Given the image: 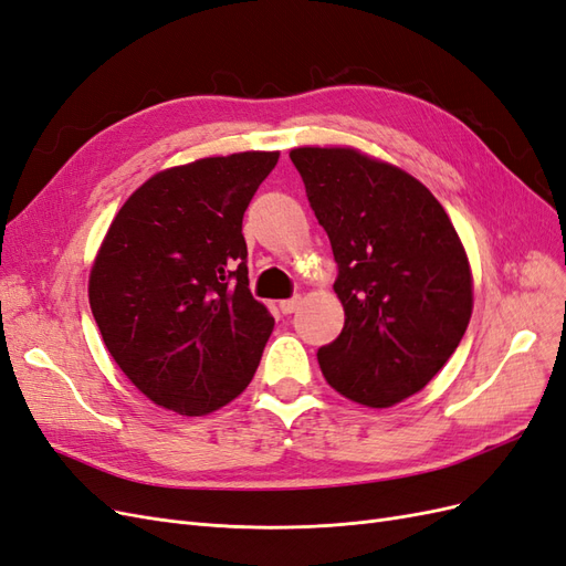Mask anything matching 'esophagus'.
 <instances>
[{
  "instance_id": "esophagus-1",
  "label": "esophagus",
  "mask_w": 566,
  "mask_h": 566,
  "mask_svg": "<svg viewBox=\"0 0 566 566\" xmlns=\"http://www.w3.org/2000/svg\"><path fill=\"white\" fill-rule=\"evenodd\" d=\"M302 304V297H290V300H283L281 302V312L287 316V314H295L300 310Z\"/></svg>"
}]
</instances>
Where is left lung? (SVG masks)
Masks as SVG:
<instances>
[{"instance_id":"8db88e82","label":"left lung","mask_w":566,"mask_h":566,"mask_svg":"<svg viewBox=\"0 0 566 566\" xmlns=\"http://www.w3.org/2000/svg\"><path fill=\"white\" fill-rule=\"evenodd\" d=\"M290 160L339 269L345 328L316 354L323 378L356 403H399L468 331V254L439 200L403 169L354 148H295Z\"/></svg>"}]
</instances>
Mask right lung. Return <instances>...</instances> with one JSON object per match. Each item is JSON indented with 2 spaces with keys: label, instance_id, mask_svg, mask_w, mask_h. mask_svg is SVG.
<instances>
[{
  "label": "right lung",
  "instance_id": "1",
  "mask_svg": "<svg viewBox=\"0 0 566 566\" xmlns=\"http://www.w3.org/2000/svg\"><path fill=\"white\" fill-rule=\"evenodd\" d=\"M279 153L165 169L129 196L90 276L94 321L150 401L205 416L241 394L273 316L250 293L243 214Z\"/></svg>",
  "mask_w": 566,
  "mask_h": 566
}]
</instances>
